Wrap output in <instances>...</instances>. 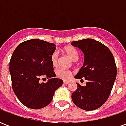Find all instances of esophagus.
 <instances>
[{
    "mask_svg": "<svg viewBox=\"0 0 126 126\" xmlns=\"http://www.w3.org/2000/svg\"><path fill=\"white\" fill-rule=\"evenodd\" d=\"M69 81H64V82H63V84H69Z\"/></svg>",
    "mask_w": 126,
    "mask_h": 126,
    "instance_id": "34e87169",
    "label": "esophagus"
}]
</instances>
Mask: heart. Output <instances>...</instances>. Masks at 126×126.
<instances>
[{
    "label": "heart",
    "instance_id": "1",
    "mask_svg": "<svg viewBox=\"0 0 126 126\" xmlns=\"http://www.w3.org/2000/svg\"><path fill=\"white\" fill-rule=\"evenodd\" d=\"M63 51L73 61H77L79 58V53L76 48L72 46H67L63 48ZM50 61L53 67H57L59 62V53L54 51L50 55ZM73 72L64 69H58L56 70V76L58 78L63 80H69L72 76Z\"/></svg>",
    "mask_w": 126,
    "mask_h": 126
}]
</instances>
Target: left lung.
<instances>
[{
	"mask_svg": "<svg viewBox=\"0 0 126 126\" xmlns=\"http://www.w3.org/2000/svg\"><path fill=\"white\" fill-rule=\"evenodd\" d=\"M71 44L84 54V65L75 78L87 80L86 86L77 83L78 88L72 93L71 98L83 110H95L107 101L113 86L117 75L113 55L108 47L94 39L80 40Z\"/></svg>",
	"mask_w": 126,
	"mask_h": 126,
	"instance_id": "left-lung-1",
	"label": "left lung"
}]
</instances>
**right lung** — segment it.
I'll list each match as a JSON object with an SVG mask.
<instances>
[{"instance_id":"right-lung-1","label":"right lung","mask_w":126,"mask_h":126,"mask_svg":"<svg viewBox=\"0 0 126 126\" xmlns=\"http://www.w3.org/2000/svg\"><path fill=\"white\" fill-rule=\"evenodd\" d=\"M55 44L38 39L21 42L15 48L9 62L13 92L23 105L33 109L47 106L63 80L56 74L50 61ZM49 78L47 83L41 79ZM54 77V79H52Z\"/></svg>"}]
</instances>
